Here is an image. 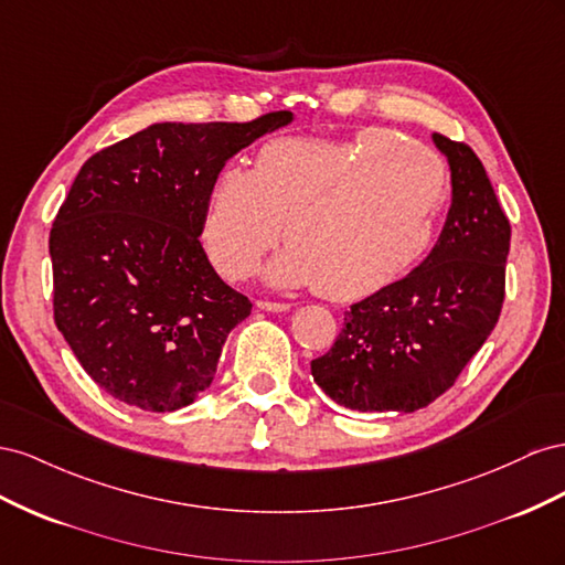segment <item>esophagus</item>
<instances>
[{
	"mask_svg": "<svg viewBox=\"0 0 565 565\" xmlns=\"http://www.w3.org/2000/svg\"><path fill=\"white\" fill-rule=\"evenodd\" d=\"M257 308L265 310V312H288V310H291V305H288V302H271V300H257Z\"/></svg>",
	"mask_w": 565,
	"mask_h": 565,
	"instance_id": "esophagus-1",
	"label": "esophagus"
}]
</instances>
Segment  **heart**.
<instances>
[{
	"label": "heart",
	"mask_w": 565,
	"mask_h": 565,
	"mask_svg": "<svg viewBox=\"0 0 565 565\" xmlns=\"http://www.w3.org/2000/svg\"><path fill=\"white\" fill-rule=\"evenodd\" d=\"M445 191L440 158L393 132L274 139L250 170L227 166L215 177L203 244L224 277L246 279L284 227L288 246L267 265V284L358 300L426 253Z\"/></svg>",
	"instance_id": "1"
}]
</instances>
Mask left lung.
Returning a JSON list of instances; mask_svg holds the SVG:
<instances>
[{
	"label": "left lung",
	"instance_id": "left-lung-1",
	"mask_svg": "<svg viewBox=\"0 0 565 565\" xmlns=\"http://www.w3.org/2000/svg\"><path fill=\"white\" fill-rule=\"evenodd\" d=\"M452 203L426 260L350 305L315 383L354 412H416L440 397L492 333L504 300L511 224L478 156L443 135Z\"/></svg>",
	"mask_w": 565,
	"mask_h": 565
}]
</instances>
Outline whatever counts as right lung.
Returning a JSON list of instances; mask_svg holds the SVG:
<instances>
[{
    "instance_id": "add662e5",
    "label": "right lung",
    "mask_w": 565,
    "mask_h": 565,
    "mask_svg": "<svg viewBox=\"0 0 565 565\" xmlns=\"http://www.w3.org/2000/svg\"><path fill=\"white\" fill-rule=\"evenodd\" d=\"M294 118L156 122L79 168L50 234L54 319L102 391L174 412L211 388L253 305L199 241L207 189L232 156Z\"/></svg>"
}]
</instances>
